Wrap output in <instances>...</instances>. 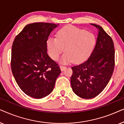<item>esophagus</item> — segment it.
<instances>
[{
    "label": "esophagus",
    "instance_id": "34e87169",
    "mask_svg": "<svg viewBox=\"0 0 124 124\" xmlns=\"http://www.w3.org/2000/svg\"><path fill=\"white\" fill-rule=\"evenodd\" d=\"M60 69L62 71H63L64 70H65V69H66L65 66H63V65H60Z\"/></svg>",
    "mask_w": 124,
    "mask_h": 124
}]
</instances>
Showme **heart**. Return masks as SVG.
<instances>
[{"label":"heart","instance_id":"1","mask_svg":"<svg viewBox=\"0 0 124 124\" xmlns=\"http://www.w3.org/2000/svg\"><path fill=\"white\" fill-rule=\"evenodd\" d=\"M96 43L94 34L73 26H66L57 31L56 38L50 37L47 48L51 58L57 60L62 52L61 62L67 64L82 62L90 55Z\"/></svg>","mask_w":124,"mask_h":124}]
</instances>
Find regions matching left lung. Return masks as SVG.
Segmentation results:
<instances>
[{
  "mask_svg": "<svg viewBox=\"0 0 124 124\" xmlns=\"http://www.w3.org/2000/svg\"><path fill=\"white\" fill-rule=\"evenodd\" d=\"M95 47L86 62L72 67L70 78L73 92L84 99H91L102 92L112 76L115 68V47L112 39L101 26Z\"/></svg>",
  "mask_w": 124,
  "mask_h": 124,
  "instance_id": "1",
  "label": "left lung"
}]
</instances>
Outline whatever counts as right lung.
I'll return each mask as SVG.
<instances>
[{"mask_svg": "<svg viewBox=\"0 0 124 124\" xmlns=\"http://www.w3.org/2000/svg\"><path fill=\"white\" fill-rule=\"evenodd\" d=\"M57 25L35 23L26 25L15 37L12 47L11 70L21 90L35 99L50 94L61 73L47 54L48 36Z\"/></svg>", "mask_w": 124, "mask_h": 124, "instance_id": "add662e5", "label": "right lung"}]
</instances>
